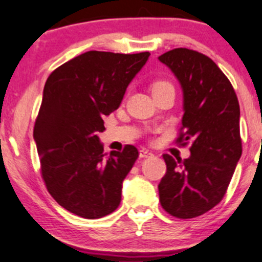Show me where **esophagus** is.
Masks as SVG:
<instances>
[{"mask_svg": "<svg viewBox=\"0 0 262 262\" xmlns=\"http://www.w3.org/2000/svg\"><path fill=\"white\" fill-rule=\"evenodd\" d=\"M152 153L147 149H141L139 150V157L141 158H148V157H152Z\"/></svg>", "mask_w": 262, "mask_h": 262, "instance_id": "1", "label": "esophagus"}]
</instances>
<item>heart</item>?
Wrapping results in <instances>:
<instances>
[{"instance_id": "heart-1", "label": "heart", "mask_w": 262, "mask_h": 262, "mask_svg": "<svg viewBox=\"0 0 262 262\" xmlns=\"http://www.w3.org/2000/svg\"><path fill=\"white\" fill-rule=\"evenodd\" d=\"M166 87H172V84H171L170 82H166V81H157L152 84V92L160 91V90L166 89Z\"/></svg>"}]
</instances>
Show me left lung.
Returning <instances> with one entry per match:
<instances>
[{"label":"left lung","instance_id":"1","mask_svg":"<svg viewBox=\"0 0 262 262\" xmlns=\"http://www.w3.org/2000/svg\"><path fill=\"white\" fill-rule=\"evenodd\" d=\"M158 59L182 90L178 142L191 143L186 160L163 155L167 171L158 185L160 202L176 218H195L223 199L242 155L239 104L231 82L207 55L176 48Z\"/></svg>","mask_w":262,"mask_h":262}]
</instances>
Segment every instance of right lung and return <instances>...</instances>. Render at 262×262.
Segmentation results:
<instances>
[{
  "mask_svg": "<svg viewBox=\"0 0 262 262\" xmlns=\"http://www.w3.org/2000/svg\"><path fill=\"white\" fill-rule=\"evenodd\" d=\"M149 53L90 50L53 71L34 126L41 176L53 199L86 219L113 213L123 181L138 158L134 146L106 157L99 133Z\"/></svg>",
  "mask_w": 262,
  "mask_h": 262,
  "instance_id": "right-lung-1",
  "label": "right lung"
}]
</instances>
